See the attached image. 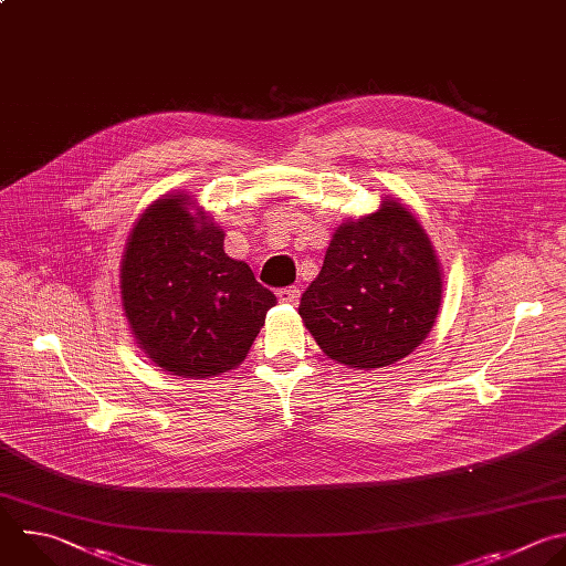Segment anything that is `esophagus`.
I'll return each mask as SVG.
<instances>
[{
    "mask_svg": "<svg viewBox=\"0 0 566 566\" xmlns=\"http://www.w3.org/2000/svg\"><path fill=\"white\" fill-rule=\"evenodd\" d=\"M277 297H280V302H284V304H297V300H300V289H297V286L280 289V291H277Z\"/></svg>",
    "mask_w": 566,
    "mask_h": 566,
    "instance_id": "obj_1",
    "label": "esophagus"
}]
</instances>
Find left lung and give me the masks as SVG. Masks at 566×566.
<instances>
[{
	"label": "left lung",
	"mask_w": 566,
	"mask_h": 566,
	"mask_svg": "<svg viewBox=\"0 0 566 566\" xmlns=\"http://www.w3.org/2000/svg\"><path fill=\"white\" fill-rule=\"evenodd\" d=\"M440 300V262L424 229L389 200L335 231L319 275L302 293L300 315L331 359L368 370L420 346Z\"/></svg>",
	"instance_id": "left-lung-1"
}]
</instances>
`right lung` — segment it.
Here are the masks:
<instances>
[{"instance_id": "obj_1", "label": "right lung", "mask_w": 566, "mask_h": 566, "mask_svg": "<svg viewBox=\"0 0 566 566\" xmlns=\"http://www.w3.org/2000/svg\"><path fill=\"white\" fill-rule=\"evenodd\" d=\"M119 277L137 344L184 378L238 366L277 304L249 264L224 253V231L188 213L184 193L157 200L137 220Z\"/></svg>"}]
</instances>
